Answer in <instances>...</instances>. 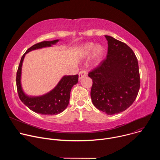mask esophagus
<instances>
[{"label": "esophagus", "instance_id": "34e87169", "mask_svg": "<svg viewBox=\"0 0 160 160\" xmlns=\"http://www.w3.org/2000/svg\"><path fill=\"white\" fill-rule=\"evenodd\" d=\"M87 75V73L85 70H82L80 72L79 74H78V76H79V79H82L83 77H85Z\"/></svg>", "mask_w": 160, "mask_h": 160}]
</instances>
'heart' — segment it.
I'll list each match as a JSON object with an SVG mask.
<instances>
[{"instance_id": "heart-1", "label": "heart", "mask_w": 160, "mask_h": 160, "mask_svg": "<svg viewBox=\"0 0 160 160\" xmlns=\"http://www.w3.org/2000/svg\"><path fill=\"white\" fill-rule=\"evenodd\" d=\"M104 48L101 45H96L93 42H88L84 44L81 48V56L83 58H89L92 54L93 61L96 65H98L104 55Z\"/></svg>"}]
</instances>
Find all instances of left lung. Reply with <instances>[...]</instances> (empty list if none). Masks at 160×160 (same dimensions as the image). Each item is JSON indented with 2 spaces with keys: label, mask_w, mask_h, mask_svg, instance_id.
Instances as JSON below:
<instances>
[{
  "label": "left lung",
  "mask_w": 160,
  "mask_h": 160,
  "mask_svg": "<svg viewBox=\"0 0 160 160\" xmlns=\"http://www.w3.org/2000/svg\"><path fill=\"white\" fill-rule=\"evenodd\" d=\"M106 59L88 73L92 79L90 96L94 106L107 115H115L129 108L138 96L140 76L138 59L128 45L105 35Z\"/></svg>",
  "instance_id": "1"
}]
</instances>
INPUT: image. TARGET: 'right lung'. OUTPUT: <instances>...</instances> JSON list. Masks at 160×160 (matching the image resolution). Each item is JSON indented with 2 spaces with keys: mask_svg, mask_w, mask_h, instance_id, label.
<instances>
[{
  "mask_svg": "<svg viewBox=\"0 0 160 160\" xmlns=\"http://www.w3.org/2000/svg\"><path fill=\"white\" fill-rule=\"evenodd\" d=\"M60 40L43 41L29 48L22 56L16 74V85L20 100L32 111L43 115H54L62 112L69 104L70 92L78 81V75H64L56 87L48 93L41 96L27 95L22 88L21 72L25 55L30 51L55 45Z\"/></svg>",
  "mask_w": 160,
  "mask_h": 160,
  "instance_id": "obj_1",
  "label": "right lung"
}]
</instances>
